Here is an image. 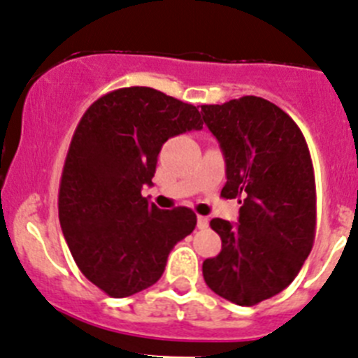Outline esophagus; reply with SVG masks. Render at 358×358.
<instances>
[{"label":"esophagus","instance_id":"34e87169","mask_svg":"<svg viewBox=\"0 0 358 358\" xmlns=\"http://www.w3.org/2000/svg\"><path fill=\"white\" fill-rule=\"evenodd\" d=\"M208 227V217L205 215H198V228L199 230H205Z\"/></svg>","mask_w":358,"mask_h":358}]
</instances>
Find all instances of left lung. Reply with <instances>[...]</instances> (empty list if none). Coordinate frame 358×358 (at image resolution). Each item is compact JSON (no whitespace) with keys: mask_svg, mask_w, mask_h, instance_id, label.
<instances>
[{"mask_svg":"<svg viewBox=\"0 0 358 358\" xmlns=\"http://www.w3.org/2000/svg\"><path fill=\"white\" fill-rule=\"evenodd\" d=\"M201 115L227 164L221 196L243 203L237 224L210 221L223 246L217 257L203 262V278L221 298L251 307L287 287L312 250L310 151L298 124L264 98L201 105Z\"/></svg>","mask_w":358,"mask_h":358,"instance_id":"8db88e82","label":"left lung"}]
</instances>
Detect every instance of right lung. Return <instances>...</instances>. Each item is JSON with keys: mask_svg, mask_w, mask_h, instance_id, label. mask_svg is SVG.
Segmentation results:
<instances>
[{"mask_svg": "<svg viewBox=\"0 0 358 358\" xmlns=\"http://www.w3.org/2000/svg\"><path fill=\"white\" fill-rule=\"evenodd\" d=\"M194 105L151 87H124L96 99L80 119L59 191V219L76 266L112 298L159 282L167 255L196 227L187 207L160 210L143 194L162 144L201 130Z\"/></svg>", "mask_w": 358, "mask_h": 358, "instance_id": "1", "label": "right lung"}]
</instances>
